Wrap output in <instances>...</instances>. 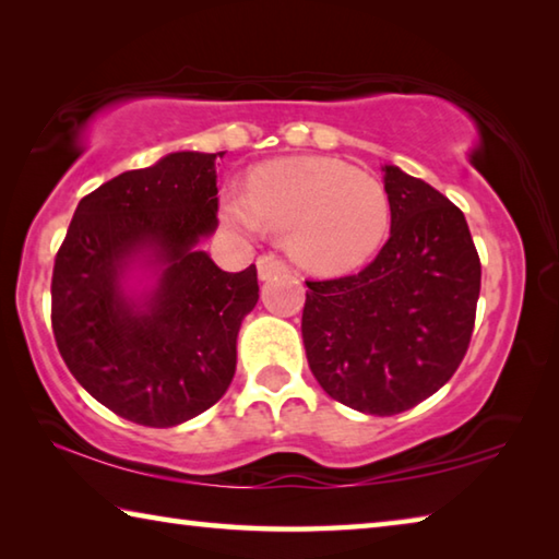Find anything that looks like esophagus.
<instances>
[{
  "label": "esophagus",
  "instance_id": "1",
  "mask_svg": "<svg viewBox=\"0 0 559 559\" xmlns=\"http://www.w3.org/2000/svg\"><path fill=\"white\" fill-rule=\"evenodd\" d=\"M257 269H259V278L269 281L273 276H278V273L288 271V263L281 257H276V253H263V257H259L257 261Z\"/></svg>",
  "mask_w": 559,
  "mask_h": 559
}]
</instances>
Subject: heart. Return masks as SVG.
<instances>
[{
  "label": "heart",
  "mask_w": 559,
  "mask_h": 559,
  "mask_svg": "<svg viewBox=\"0 0 559 559\" xmlns=\"http://www.w3.org/2000/svg\"><path fill=\"white\" fill-rule=\"evenodd\" d=\"M224 222L246 234H286L290 257L316 273H345L390 231V197L374 177L333 157L278 159L253 169L249 189L222 194Z\"/></svg>",
  "instance_id": "obj_1"
}]
</instances>
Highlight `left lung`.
I'll return each mask as SVG.
<instances>
[{
    "label": "left lung",
    "instance_id": "left-lung-1",
    "mask_svg": "<svg viewBox=\"0 0 559 559\" xmlns=\"http://www.w3.org/2000/svg\"><path fill=\"white\" fill-rule=\"evenodd\" d=\"M382 169L390 239L353 276L306 281L300 330L310 372L333 400L392 416L459 370L476 323L480 261L456 204L400 167Z\"/></svg>",
    "mask_w": 559,
    "mask_h": 559
}]
</instances>
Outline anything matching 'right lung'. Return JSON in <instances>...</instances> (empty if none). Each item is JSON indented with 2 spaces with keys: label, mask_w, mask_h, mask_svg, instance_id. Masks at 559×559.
Masks as SVG:
<instances>
[{
  "label": "right lung",
  "mask_w": 559,
  "mask_h": 559,
  "mask_svg": "<svg viewBox=\"0 0 559 559\" xmlns=\"http://www.w3.org/2000/svg\"><path fill=\"white\" fill-rule=\"evenodd\" d=\"M216 157L169 153L100 185L75 206L56 253L51 325L66 367L93 400L143 427L210 409L236 372L257 266L226 273L200 251L219 226ZM154 286L130 294V270Z\"/></svg>",
  "instance_id": "1"
}]
</instances>
